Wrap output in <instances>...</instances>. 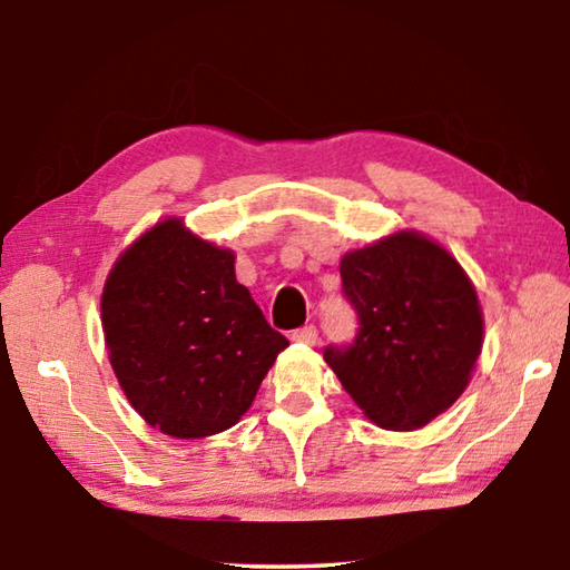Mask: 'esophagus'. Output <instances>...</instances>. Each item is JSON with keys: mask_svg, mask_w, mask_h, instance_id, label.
Returning a JSON list of instances; mask_svg holds the SVG:
<instances>
[{"mask_svg": "<svg viewBox=\"0 0 570 570\" xmlns=\"http://www.w3.org/2000/svg\"><path fill=\"white\" fill-rule=\"evenodd\" d=\"M292 340L294 342H298V344H306V346H312V344H316V340H320V334H316V326H302V330H296L294 334H292Z\"/></svg>", "mask_w": 570, "mask_h": 570, "instance_id": "34e87169", "label": "esophagus"}]
</instances>
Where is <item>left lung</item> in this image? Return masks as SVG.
<instances>
[{"mask_svg": "<svg viewBox=\"0 0 570 570\" xmlns=\"http://www.w3.org/2000/svg\"><path fill=\"white\" fill-rule=\"evenodd\" d=\"M340 272L360 334L326 346L324 362L377 428H424L475 370L485 326L475 286L445 246L412 228L346 250Z\"/></svg>", "mask_w": 570, "mask_h": 570, "instance_id": "1", "label": "left lung"}]
</instances>
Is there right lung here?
I'll return each instance as SVG.
<instances>
[{
	"mask_svg": "<svg viewBox=\"0 0 570 570\" xmlns=\"http://www.w3.org/2000/svg\"><path fill=\"white\" fill-rule=\"evenodd\" d=\"M105 346L125 397L178 440L244 417L288 342L236 282V254L183 218L158 220L122 250L102 286Z\"/></svg>",
	"mask_w": 570,
	"mask_h": 570,
	"instance_id": "right-lung-1",
	"label": "right lung"
}]
</instances>
